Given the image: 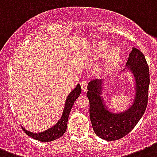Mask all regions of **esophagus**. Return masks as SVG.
Returning <instances> with one entry per match:
<instances>
[{
    "mask_svg": "<svg viewBox=\"0 0 157 157\" xmlns=\"http://www.w3.org/2000/svg\"><path fill=\"white\" fill-rule=\"evenodd\" d=\"M87 84H88V82H87V80H82L81 82V87H82V92H86L87 91Z\"/></svg>",
    "mask_w": 157,
    "mask_h": 157,
    "instance_id": "1",
    "label": "esophagus"
}]
</instances>
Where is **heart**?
Segmentation results:
<instances>
[{
	"label": "heart",
	"instance_id": "heart-1",
	"mask_svg": "<svg viewBox=\"0 0 157 157\" xmlns=\"http://www.w3.org/2000/svg\"><path fill=\"white\" fill-rule=\"evenodd\" d=\"M109 49L106 42H101L95 48V56L97 58H103L105 56L104 70L105 72H111L117 67L121 59V50L118 47Z\"/></svg>",
	"mask_w": 157,
	"mask_h": 157
}]
</instances>
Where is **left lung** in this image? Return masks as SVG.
Returning <instances> with one entry per match:
<instances>
[{
    "label": "left lung",
    "instance_id": "1",
    "mask_svg": "<svg viewBox=\"0 0 157 157\" xmlns=\"http://www.w3.org/2000/svg\"><path fill=\"white\" fill-rule=\"evenodd\" d=\"M125 72H129L133 78L134 94L130 106L121 112H114L106 105L102 96L105 88L102 79L92 80L87 85L92 128L96 134L104 140H118L127 135L140 120L147 108L149 68L144 55L135 47L132 48L126 67L122 70V73Z\"/></svg>",
    "mask_w": 157,
    "mask_h": 157
}]
</instances>
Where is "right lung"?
Returning <instances> with one entry per match:
<instances>
[{
	"label": "right lung",
	"instance_id": "1",
	"mask_svg": "<svg viewBox=\"0 0 157 157\" xmlns=\"http://www.w3.org/2000/svg\"><path fill=\"white\" fill-rule=\"evenodd\" d=\"M80 93H81V87L78 83L77 86L70 92V94L66 98L61 117L59 118V120L57 121V123H56L51 128H47V130L42 131L41 133H34V132H30L29 130H27L23 126H22V128L24 129L27 135H29V137L34 138L37 141L43 142V143L52 142V141L60 138L61 136L64 135V133L66 131L69 115H70L71 109L74 105V103L76 99L79 97Z\"/></svg>",
	"mask_w": 157,
	"mask_h": 157
}]
</instances>
